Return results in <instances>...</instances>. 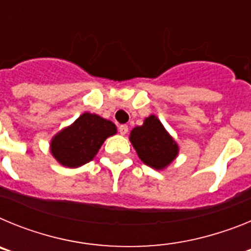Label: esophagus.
I'll return each mask as SVG.
<instances>
[{"label":"esophagus","mask_w":251,"mask_h":251,"mask_svg":"<svg viewBox=\"0 0 251 251\" xmlns=\"http://www.w3.org/2000/svg\"><path fill=\"white\" fill-rule=\"evenodd\" d=\"M119 133H121L122 136H126L128 133V126L127 124H122V126H119Z\"/></svg>","instance_id":"34e87169"}]
</instances>
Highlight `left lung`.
Segmentation results:
<instances>
[{
	"label": "left lung",
	"mask_w": 251,
	"mask_h": 251,
	"mask_svg": "<svg viewBox=\"0 0 251 251\" xmlns=\"http://www.w3.org/2000/svg\"><path fill=\"white\" fill-rule=\"evenodd\" d=\"M130 143L145 165L163 170L178 154V146L156 115H150L130 132Z\"/></svg>",
	"instance_id": "left-lung-1"
}]
</instances>
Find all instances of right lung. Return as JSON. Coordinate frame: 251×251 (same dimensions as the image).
<instances>
[{
    "instance_id": "obj_1",
    "label": "right lung",
    "mask_w": 251,
    "mask_h": 251,
    "mask_svg": "<svg viewBox=\"0 0 251 251\" xmlns=\"http://www.w3.org/2000/svg\"><path fill=\"white\" fill-rule=\"evenodd\" d=\"M117 133L113 122L84 113L51 139L50 150L60 165L76 168L92 161L108 137Z\"/></svg>"
}]
</instances>
